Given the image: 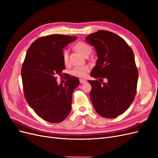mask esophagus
Masks as SVG:
<instances>
[{"label": "esophagus", "mask_w": 158, "mask_h": 158, "mask_svg": "<svg viewBox=\"0 0 158 158\" xmlns=\"http://www.w3.org/2000/svg\"><path fill=\"white\" fill-rule=\"evenodd\" d=\"M80 82L81 84H84L85 82H87V81L85 80H84V79H80Z\"/></svg>", "instance_id": "obj_1"}]
</instances>
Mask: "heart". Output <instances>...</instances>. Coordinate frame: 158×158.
Returning <instances> with one entry per match:
<instances>
[{
	"label": "heart",
	"instance_id": "heart-1",
	"mask_svg": "<svg viewBox=\"0 0 158 158\" xmlns=\"http://www.w3.org/2000/svg\"><path fill=\"white\" fill-rule=\"evenodd\" d=\"M75 49L84 56L90 55L92 52V47L86 43L79 42L76 44L74 46ZM63 59L64 64H68L69 63V51L67 50H64L63 53ZM89 68L88 66H78V67L74 68L72 70V74L74 76H77L80 78H84L87 76L88 72L89 71Z\"/></svg>",
	"mask_w": 158,
	"mask_h": 158
}]
</instances>
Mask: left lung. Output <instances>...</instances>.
<instances>
[{
  "label": "left lung",
  "mask_w": 158,
  "mask_h": 158,
  "mask_svg": "<svg viewBox=\"0 0 158 158\" xmlns=\"http://www.w3.org/2000/svg\"><path fill=\"white\" fill-rule=\"evenodd\" d=\"M85 41L94 47L98 57L90 75L100 82L88 81L91 101L99 115L115 118L130 107L136 95L138 73L134 52L122 37L111 31L99 30ZM103 78L107 83H101Z\"/></svg>",
  "instance_id": "left-lung-1"
}]
</instances>
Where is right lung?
<instances>
[{
    "label": "right lung",
    "mask_w": 158,
    "mask_h": 158,
    "mask_svg": "<svg viewBox=\"0 0 158 158\" xmlns=\"http://www.w3.org/2000/svg\"><path fill=\"white\" fill-rule=\"evenodd\" d=\"M76 36L52 34L36 40L27 49L22 68V79L26 101L44 120L58 123L71 111L72 95L80 81L71 76L63 85L57 75L65 69L63 49Z\"/></svg>",
    "instance_id": "right-lung-1"
}]
</instances>
